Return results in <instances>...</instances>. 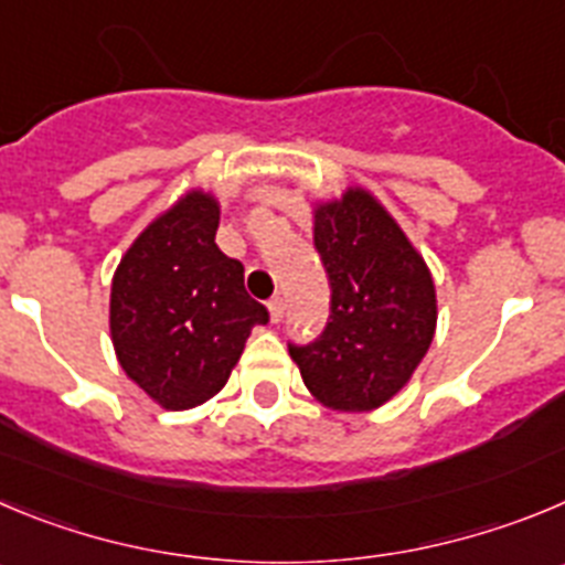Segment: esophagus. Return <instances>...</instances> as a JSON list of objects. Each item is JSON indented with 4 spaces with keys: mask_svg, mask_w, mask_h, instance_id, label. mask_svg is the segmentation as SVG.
<instances>
[{
    "mask_svg": "<svg viewBox=\"0 0 565 565\" xmlns=\"http://www.w3.org/2000/svg\"><path fill=\"white\" fill-rule=\"evenodd\" d=\"M268 313H271V322H282V317H286V299L282 297H274L268 299Z\"/></svg>",
    "mask_w": 565,
    "mask_h": 565,
    "instance_id": "esophagus-1",
    "label": "esophagus"
}]
</instances>
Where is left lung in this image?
<instances>
[{
	"mask_svg": "<svg viewBox=\"0 0 565 565\" xmlns=\"http://www.w3.org/2000/svg\"><path fill=\"white\" fill-rule=\"evenodd\" d=\"M313 246L330 279V319L310 344H288V353L324 406H384L431 347V271L390 212L361 188L317 206Z\"/></svg>",
	"mask_w": 565,
	"mask_h": 565,
	"instance_id": "1",
	"label": "left lung"
}]
</instances>
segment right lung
Listing matches in <instances>:
<instances>
[{
	"label": "right lung",
	"instance_id": "right-lung-1",
	"mask_svg": "<svg viewBox=\"0 0 565 565\" xmlns=\"http://www.w3.org/2000/svg\"><path fill=\"white\" fill-rule=\"evenodd\" d=\"M218 221V201L193 190L148 224L114 271L117 361L170 412L218 395L252 328L268 322L243 288V266L215 243Z\"/></svg>",
	"mask_w": 565,
	"mask_h": 565
}]
</instances>
